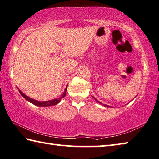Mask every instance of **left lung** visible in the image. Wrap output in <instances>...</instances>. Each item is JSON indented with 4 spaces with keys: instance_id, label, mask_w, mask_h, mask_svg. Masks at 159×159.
Here are the masks:
<instances>
[{
    "instance_id": "8db88e82",
    "label": "left lung",
    "mask_w": 159,
    "mask_h": 159,
    "mask_svg": "<svg viewBox=\"0 0 159 159\" xmlns=\"http://www.w3.org/2000/svg\"><path fill=\"white\" fill-rule=\"evenodd\" d=\"M94 99H95V100H96V101L98 102V103H100V104H102V103H101V102H99L98 100H97V99H95V98H94ZM103 106H104V107H109V105H106V104H103Z\"/></svg>"
}]
</instances>
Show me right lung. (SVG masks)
I'll return each instance as SVG.
<instances>
[{
	"instance_id": "right-lung-1",
	"label": "right lung",
	"mask_w": 159,
	"mask_h": 159,
	"mask_svg": "<svg viewBox=\"0 0 159 159\" xmlns=\"http://www.w3.org/2000/svg\"><path fill=\"white\" fill-rule=\"evenodd\" d=\"M20 93L22 95V96L26 100L29 101L30 102H31L32 104H34V105H37V106H39V107H48V106H52V105H55V104H58L59 102L61 101V98H64L65 95H66V93L67 91V87L65 89V91L64 92V93H63V95L61 96V98H57V99H54V100H49V101H44V102H39V101H37V100H33V99L29 98L26 95H25L24 93H23L20 91V90H19Z\"/></svg>"
}]
</instances>
